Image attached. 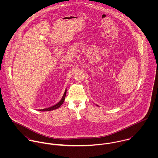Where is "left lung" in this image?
<instances>
[{"mask_svg":"<svg viewBox=\"0 0 158 158\" xmlns=\"http://www.w3.org/2000/svg\"><path fill=\"white\" fill-rule=\"evenodd\" d=\"M97 106H98V105H97Z\"/></svg>","mask_w":158,"mask_h":158,"instance_id":"1","label":"left lung"}]
</instances>
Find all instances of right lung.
<instances>
[{
	"label": "right lung",
	"mask_w": 158,
	"mask_h": 158,
	"mask_svg": "<svg viewBox=\"0 0 158 158\" xmlns=\"http://www.w3.org/2000/svg\"><path fill=\"white\" fill-rule=\"evenodd\" d=\"M66 90H65L64 92V94L63 96V97L61 98V100L57 103L55 105H53V106H51V107H49L48 108H45V109H43V110H39V111H52V110H56L58 108H60L62 104L63 103L64 100H65V97H66Z\"/></svg>",
	"instance_id": "1"
}]
</instances>
